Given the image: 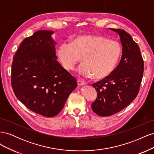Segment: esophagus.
<instances>
[{"instance_id": "obj_1", "label": "esophagus", "mask_w": 154, "mask_h": 154, "mask_svg": "<svg viewBox=\"0 0 154 154\" xmlns=\"http://www.w3.org/2000/svg\"><path fill=\"white\" fill-rule=\"evenodd\" d=\"M77 83H78V85L79 86H82V85H85V83L84 82L81 81V80H78Z\"/></svg>"}]
</instances>
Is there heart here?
Segmentation results:
<instances>
[{"label":"heart","instance_id":"1","mask_svg":"<svg viewBox=\"0 0 154 154\" xmlns=\"http://www.w3.org/2000/svg\"><path fill=\"white\" fill-rule=\"evenodd\" d=\"M122 48L115 40L95 35H82L71 43L63 42L57 49V56L63 68L72 71L82 58L79 75L83 78L101 80L113 72L117 65Z\"/></svg>","mask_w":154,"mask_h":154}]
</instances>
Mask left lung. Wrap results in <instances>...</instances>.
I'll use <instances>...</instances> for the list:
<instances>
[{
  "label": "left lung",
  "mask_w": 154,
  "mask_h": 154,
  "mask_svg": "<svg viewBox=\"0 0 154 154\" xmlns=\"http://www.w3.org/2000/svg\"><path fill=\"white\" fill-rule=\"evenodd\" d=\"M109 29L119 35L122 56L118 66L109 76L92 85L97 96L91 108L100 116L117 113L136 98L144 71L140 49L132 36L123 29Z\"/></svg>",
  "instance_id": "8db88e82"
}]
</instances>
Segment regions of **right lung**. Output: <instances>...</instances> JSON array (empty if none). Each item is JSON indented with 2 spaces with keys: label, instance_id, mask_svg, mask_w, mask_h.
I'll return each mask as SVG.
<instances>
[{
  "label": "right lung",
  "instance_id": "add662e5",
  "mask_svg": "<svg viewBox=\"0 0 154 154\" xmlns=\"http://www.w3.org/2000/svg\"><path fill=\"white\" fill-rule=\"evenodd\" d=\"M53 31L40 30L22 42L13 57L11 86L27 108L45 117L61 111L77 82L57 60Z\"/></svg>",
  "mask_w": 154,
  "mask_h": 154
}]
</instances>
